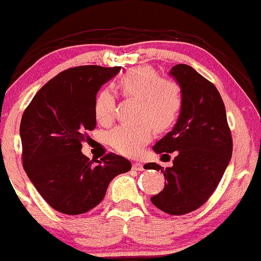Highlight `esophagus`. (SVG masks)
<instances>
[{
	"mask_svg": "<svg viewBox=\"0 0 261 261\" xmlns=\"http://www.w3.org/2000/svg\"><path fill=\"white\" fill-rule=\"evenodd\" d=\"M133 170L134 171H142L144 170V165L140 162H133Z\"/></svg>",
	"mask_w": 261,
	"mask_h": 261,
	"instance_id": "34e87169",
	"label": "esophagus"
}]
</instances>
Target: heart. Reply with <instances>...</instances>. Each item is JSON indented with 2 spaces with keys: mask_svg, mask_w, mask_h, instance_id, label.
I'll list each match as a JSON object with an SVG mask.
<instances>
[{
  "mask_svg": "<svg viewBox=\"0 0 261 261\" xmlns=\"http://www.w3.org/2000/svg\"><path fill=\"white\" fill-rule=\"evenodd\" d=\"M120 88L124 95L139 100L136 117L146 121L116 126L109 134V142L120 153L136 156L152 139L151 125L157 131H166L176 124L183 105L182 91L176 82L160 79L156 71L145 67L125 73ZM114 104L115 100L109 89L100 91L94 102L99 122L111 121Z\"/></svg>",
  "mask_w": 261,
  "mask_h": 261,
  "instance_id": "b5f03b06",
  "label": "heart"
}]
</instances>
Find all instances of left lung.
<instances>
[{
	"mask_svg": "<svg viewBox=\"0 0 261 261\" xmlns=\"http://www.w3.org/2000/svg\"><path fill=\"white\" fill-rule=\"evenodd\" d=\"M183 96L181 114L172 131L153 146L156 153H176L172 167L162 170L146 163V170L163 172L165 187L151 202L172 216H182L204 204L224 174L233 142L225 107L217 88L190 65L170 70ZM170 157V156H168Z\"/></svg>",
	"mask_w": 261,
	"mask_h": 261,
	"instance_id": "8db88e82",
	"label": "left lung"
}]
</instances>
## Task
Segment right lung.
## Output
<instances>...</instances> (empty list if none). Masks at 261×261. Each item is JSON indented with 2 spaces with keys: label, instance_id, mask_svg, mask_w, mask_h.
<instances>
[{
  "label": "right lung",
  "instance_id": "obj_1",
  "mask_svg": "<svg viewBox=\"0 0 261 261\" xmlns=\"http://www.w3.org/2000/svg\"><path fill=\"white\" fill-rule=\"evenodd\" d=\"M120 69L82 65L62 71L43 85L22 116L24 171L61 213L76 216L96 207L114 177L131 170V162L115 153L94 163L82 152L87 133L96 126V94Z\"/></svg>",
  "mask_w": 261,
  "mask_h": 261
}]
</instances>
